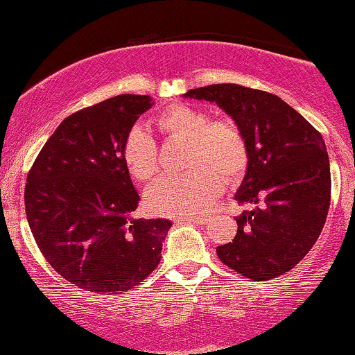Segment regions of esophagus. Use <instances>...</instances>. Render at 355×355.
Here are the masks:
<instances>
[{"mask_svg":"<svg viewBox=\"0 0 355 355\" xmlns=\"http://www.w3.org/2000/svg\"><path fill=\"white\" fill-rule=\"evenodd\" d=\"M209 217H177L175 223H197V225H205L209 222Z\"/></svg>","mask_w":355,"mask_h":355,"instance_id":"esophagus-1","label":"esophagus"}]
</instances>
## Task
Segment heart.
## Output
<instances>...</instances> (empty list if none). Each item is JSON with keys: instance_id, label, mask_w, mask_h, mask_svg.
<instances>
[{"instance_id": "heart-1", "label": "heart", "mask_w": 355, "mask_h": 355, "mask_svg": "<svg viewBox=\"0 0 355 355\" xmlns=\"http://www.w3.org/2000/svg\"><path fill=\"white\" fill-rule=\"evenodd\" d=\"M153 126L165 138L187 140L185 166L178 177H162L146 191L150 211L166 217L203 214L227 183L243 175L248 164L247 140L230 120H210L205 110L190 105H170L157 113ZM121 160L133 180L148 183L158 173V150L141 128L126 133Z\"/></svg>"}]
</instances>
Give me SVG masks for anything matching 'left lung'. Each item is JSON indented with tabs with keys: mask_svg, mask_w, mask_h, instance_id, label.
<instances>
[{
	"mask_svg": "<svg viewBox=\"0 0 355 355\" xmlns=\"http://www.w3.org/2000/svg\"><path fill=\"white\" fill-rule=\"evenodd\" d=\"M185 98L214 101L242 130L248 164L239 203L237 235L217 247L227 267L252 280L294 268L319 239L331 205V165L324 138L272 93L222 83L193 88Z\"/></svg>",
	"mask_w": 355,
	"mask_h": 355,
	"instance_id": "1",
	"label": "left lung"
}]
</instances>
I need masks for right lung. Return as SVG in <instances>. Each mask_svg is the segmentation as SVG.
<instances>
[{"label":"right lung","instance_id":"add662e5","mask_svg":"<svg viewBox=\"0 0 355 355\" xmlns=\"http://www.w3.org/2000/svg\"><path fill=\"white\" fill-rule=\"evenodd\" d=\"M146 95H118L61 121L36 157L24 187L31 234L48 263L83 291L112 295L157 268L172 222L135 218L140 195L121 145Z\"/></svg>","mask_w":355,"mask_h":355}]
</instances>
